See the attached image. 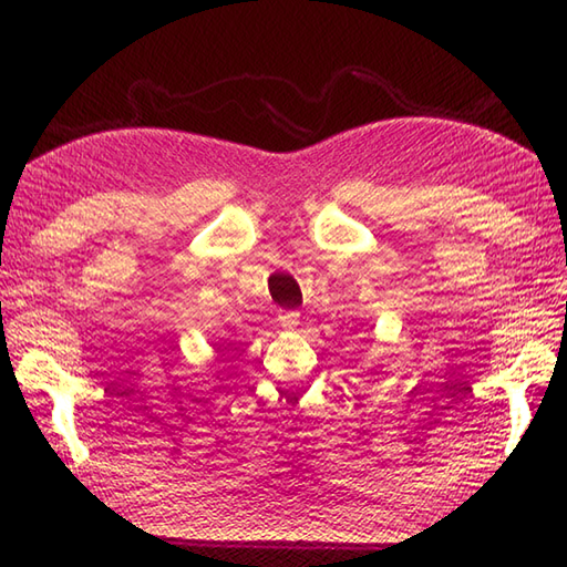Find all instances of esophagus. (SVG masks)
<instances>
[{
	"label": "esophagus",
	"instance_id": "obj_1",
	"mask_svg": "<svg viewBox=\"0 0 567 567\" xmlns=\"http://www.w3.org/2000/svg\"><path fill=\"white\" fill-rule=\"evenodd\" d=\"M280 323L285 329H297L299 327V311H280Z\"/></svg>",
	"mask_w": 567,
	"mask_h": 567
}]
</instances>
